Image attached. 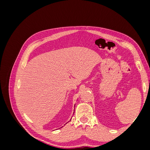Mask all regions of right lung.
I'll return each instance as SVG.
<instances>
[{"mask_svg": "<svg viewBox=\"0 0 150 150\" xmlns=\"http://www.w3.org/2000/svg\"><path fill=\"white\" fill-rule=\"evenodd\" d=\"M70 121H71V120H70Z\"/></svg>", "mask_w": 150, "mask_h": 150, "instance_id": "obj_1", "label": "right lung"}]
</instances>
